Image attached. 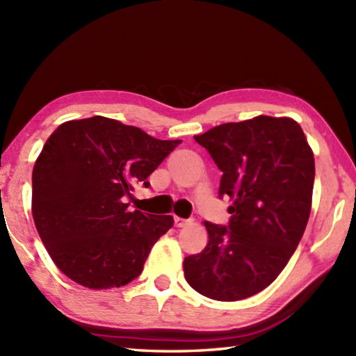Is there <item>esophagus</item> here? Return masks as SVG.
Returning a JSON list of instances; mask_svg holds the SVG:
<instances>
[{
  "instance_id": "34e87169",
  "label": "esophagus",
  "mask_w": 356,
  "mask_h": 356,
  "mask_svg": "<svg viewBox=\"0 0 356 356\" xmlns=\"http://www.w3.org/2000/svg\"><path fill=\"white\" fill-rule=\"evenodd\" d=\"M188 224V220L186 219H182V218H174V227H177V228H182V227H185Z\"/></svg>"
}]
</instances>
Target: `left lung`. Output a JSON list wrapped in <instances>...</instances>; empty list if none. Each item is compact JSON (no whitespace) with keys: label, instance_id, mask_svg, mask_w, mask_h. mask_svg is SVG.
Instances as JSON below:
<instances>
[{"label":"left lung","instance_id":"1","mask_svg":"<svg viewBox=\"0 0 356 356\" xmlns=\"http://www.w3.org/2000/svg\"><path fill=\"white\" fill-rule=\"evenodd\" d=\"M222 171L228 225L205 222L207 247L185 257L188 284L216 301H239L273 282L307 227L315 159L301 127L268 115L194 136Z\"/></svg>","mask_w":356,"mask_h":356}]
</instances>
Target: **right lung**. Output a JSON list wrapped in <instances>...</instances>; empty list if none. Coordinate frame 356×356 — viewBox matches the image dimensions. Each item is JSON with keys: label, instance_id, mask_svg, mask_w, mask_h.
Listing matches in <instances>:
<instances>
[{"label": "right lung", "instance_id": "right-lung-1", "mask_svg": "<svg viewBox=\"0 0 356 356\" xmlns=\"http://www.w3.org/2000/svg\"><path fill=\"white\" fill-rule=\"evenodd\" d=\"M180 140H159L137 127L94 115L60 124L32 172L35 227L63 273L83 287L134 281L171 216L129 211L124 199Z\"/></svg>", "mask_w": 356, "mask_h": 356}]
</instances>
